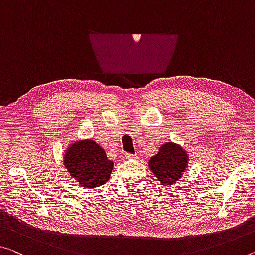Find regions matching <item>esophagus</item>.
I'll return each mask as SVG.
<instances>
[{
  "instance_id": "1",
  "label": "esophagus",
  "mask_w": 255,
  "mask_h": 255,
  "mask_svg": "<svg viewBox=\"0 0 255 255\" xmlns=\"http://www.w3.org/2000/svg\"><path fill=\"white\" fill-rule=\"evenodd\" d=\"M125 158L127 159H132V158H136V156L135 155H133V154H125Z\"/></svg>"
}]
</instances>
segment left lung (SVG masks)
Returning <instances> with one entry per match:
<instances>
[{
	"label": "left lung",
	"mask_w": 255,
	"mask_h": 255,
	"mask_svg": "<svg viewBox=\"0 0 255 255\" xmlns=\"http://www.w3.org/2000/svg\"><path fill=\"white\" fill-rule=\"evenodd\" d=\"M189 163L188 151L175 142H165L148 160V166L162 185H174L185 173Z\"/></svg>",
	"instance_id": "obj_1"
}]
</instances>
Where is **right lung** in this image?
<instances>
[{
  "label": "right lung",
  "instance_id": "1",
  "mask_svg": "<svg viewBox=\"0 0 255 255\" xmlns=\"http://www.w3.org/2000/svg\"><path fill=\"white\" fill-rule=\"evenodd\" d=\"M64 165L73 179L84 188L105 185L111 178L114 162L95 140L72 141L64 152Z\"/></svg>",
  "mask_w": 255,
  "mask_h": 255
}]
</instances>
